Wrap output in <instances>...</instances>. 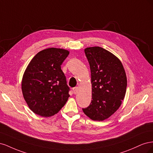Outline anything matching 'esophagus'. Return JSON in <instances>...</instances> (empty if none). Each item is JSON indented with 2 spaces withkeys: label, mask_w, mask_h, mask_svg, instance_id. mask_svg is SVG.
Segmentation results:
<instances>
[{
  "label": "esophagus",
  "mask_w": 153,
  "mask_h": 153,
  "mask_svg": "<svg viewBox=\"0 0 153 153\" xmlns=\"http://www.w3.org/2000/svg\"><path fill=\"white\" fill-rule=\"evenodd\" d=\"M73 91L74 94H76V93H78V87H74L73 89Z\"/></svg>",
  "instance_id": "1"
}]
</instances>
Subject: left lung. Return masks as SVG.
<instances>
[{
    "instance_id": "obj_1",
    "label": "left lung",
    "mask_w": 153,
    "mask_h": 153,
    "mask_svg": "<svg viewBox=\"0 0 153 153\" xmlns=\"http://www.w3.org/2000/svg\"><path fill=\"white\" fill-rule=\"evenodd\" d=\"M91 69L92 100L83 112L93 121H103L119 109L126 92L127 77L120 59L100 47L84 49Z\"/></svg>"
}]
</instances>
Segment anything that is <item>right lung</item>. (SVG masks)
I'll use <instances>...</instances> for the list:
<instances>
[{
  "instance_id": "obj_1",
  "label": "right lung",
  "mask_w": 153,
  "mask_h": 153,
  "mask_svg": "<svg viewBox=\"0 0 153 153\" xmlns=\"http://www.w3.org/2000/svg\"><path fill=\"white\" fill-rule=\"evenodd\" d=\"M67 50L48 48L37 53L27 66L22 80V94L34 114L48 117L57 114L69 97L61 64Z\"/></svg>"
}]
</instances>
